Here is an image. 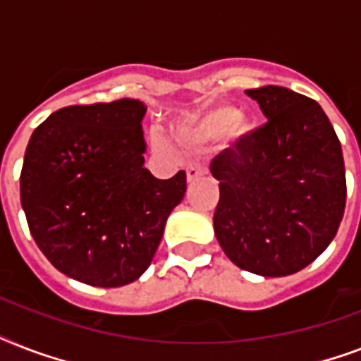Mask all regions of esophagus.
I'll return each mask as SVG.
<instances>
[{
  "label": "esophagus",
  "instance_id": "34e87169",
  "mask_svg": "<svg viewBox=\"0 0 361 361\" xmlns=\"http://www.w3.org/2000/svg\"><path fill=\"white\" fill-rule=\"evenodd\" d=\"M206 172H208V170H206V166H202V164H191V166H187V181L191 183V181L198 180V178H202Z\"/></svg>",
  "mask_w": 361,
  "mask_h": 361
}]
</instances>
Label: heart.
I'll return each instance as SVG.
<instances>
[{
	"label": "heart",
	"mask_w": 361,
	"mask_h": 361,
	"mask_svg": "<svg viewBox=\"0 0 361 361\" xmlns=\"http://www.w3.org/2000/svg\"><path fill=\"white\" fill-rule=\"evenodd\" d=\"M240 110L234 106H215L198 120H192L181 129L183 138H192V140H217L221 136L228 135L234 127L241 129Z\"/></svg>",
	"instance_id": "obj_1"
}]
</instances>
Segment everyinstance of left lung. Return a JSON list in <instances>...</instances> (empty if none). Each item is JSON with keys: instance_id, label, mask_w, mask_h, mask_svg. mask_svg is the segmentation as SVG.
Returning <instances> with one entry per match:
<instances>
[{"instance_id": "obj_1", "label": "left lung", "mask_w": 361, "mask_h": 361, "mask_svg": "<svg viewBox=\"0 0 361 361\" xmlns=\"http://www.w3.org/2000/svg\"><path fill=\"white\" fill-rule=\"evenodd\" d=\"M268 121L212 161L215 236L238 268L283 277L313 262L341 225V142L320 104L281 86L247 90Z\"/></svg>"}]
</instances>
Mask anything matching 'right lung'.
<instances>
[{
    "mask_svg": "<svg viewBox=\"0 0 361 361\" xmlns=\"http://www.w3.org/2000/svg\"><path fill=\"white\" fill-rule=\"evenodd\" d=\"M136 99L73 104L30 138L20 174L27 226L54 268L92 286H123L152 264L170 212L187 191L180 170L144 169Z\"/></svg>",
    "mask_w": 361,
    "mask_h": 361,
    "instance_id": "obj_1",
    "label": "right lung"
}]
</instances>
